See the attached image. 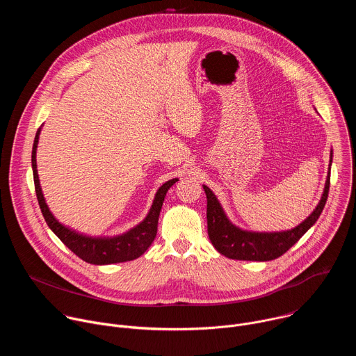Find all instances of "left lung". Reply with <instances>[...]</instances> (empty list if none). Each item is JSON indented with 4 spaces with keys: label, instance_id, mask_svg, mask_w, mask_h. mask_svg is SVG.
Returning <instances> with one entry per match:
<instances>
[{
    "label": "left lung",
    "instance_id": "8db88e82",
    "mask_svg": "<svg viewBox=\"0 0 356 356\" xmlns=\"http://www.w3.org/2000/svg\"><path fill=\"white\" fill-rule=\"evenodd\" d=\"M332 165V149L330 154V168L325 186L313 213L297 227L284 231L259 232L248 231L231 222L225 214L221 202L210 187L202 184L207 195V228L213 246L221 255L236 261H258L266 262L282 257L304 234H306L321 216L330 190V175Z\"/></svg>",
    "mask_w": 356,
    "mask_h": 356
}]
</instances>
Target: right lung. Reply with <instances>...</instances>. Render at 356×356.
Segmentation results:
<instances>
[{"mask_svg": "<svg viewBox=\"0 0 356 356\" xmlns=\"http://www.w3.org/2000/svg\"><path fill=\"white\" fill-rule=\"evenodd\" d=\"M42 127L38 129L32 146V170H33V181H35V191L39 201L40 211L44 217L47 227L54 231V234L73 252L76 255L87 264L91 265H111V264H121L128 262L139 258L146 252V249L152 245V242L156 238L158 232V221L161 209L163 206V201L166 197L168 190L179 180L172 179L163 183L155 194L154 202L146 214V217L136 224L134 228L111 236H92L83 232H79L65 224H62L54 213L50 211L47 202L44 200L38 166H36V149L39 143Z\"/></svg>", "mask_w": 356, "mask_h": 356, "instance_id": "add662e5", "label": "right lung"}]
</instances>
